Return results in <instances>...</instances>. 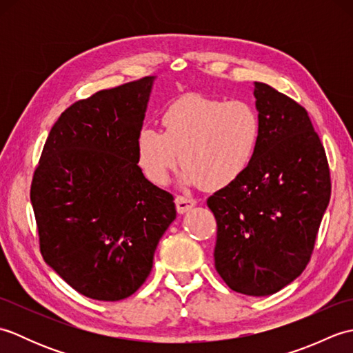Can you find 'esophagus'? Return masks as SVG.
Segmentation results:
<instances>
[{
  "label": "esophagus",
  "mask_w": 353,
  "mask_h": 353,
  "mask_svg": "<svg viewBox=\"0 0 353 353\" xmlns=\"http://www.w3.org/2000/svg\"><path fill=\"white\" fill-rule=\"evenodd\" d=\"M197 201L194 199L190 197H182V196H177L176 197V208H177V212L179 214H185L191 211V209L196 206Z\"/></svg>",
  "instance_id": "obj_1"
}]
</instances>
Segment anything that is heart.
I'll use <instances>...</instances> for the list:
<instances>
[{
  "mask_svg": "<svg viewBox=\"0 0 353 353\" xmlns=\"http://www.w3.org/2000/svg\"><path fill=\"white\" fill-rule=\"evenodd\" d=\"M163 132L144 125L137 161L150 182L163 185L181 161L183 185L221 190L236 182L256 156L262 124L253 104L190 94L162 115Z\"/></svg>",
  "mask_w": 353,
  "mask_h": 353,
  "instance_id": "b5f03b06",
  "label": "heart"
}]
</instances>
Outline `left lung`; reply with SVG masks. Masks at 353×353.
Instances as JSON below:
<instances>
[{"instance_id":"8db88e82","label":"left lung","mask_w":353,"mask_h":353,"mask_svg":"<svg viewBox=\"0 0 353 353\" xmlns=\"http://www.w3.org/2000/svg\"><path fill=\"white\" fill-rule=\"evenodd\" d=\"M253 95L262 124L256 156L208 206L216 220V272L229 288L259 297L287 287L308 264L331 177L308 112L259 81Z\"/></svg>"}]
</instances>
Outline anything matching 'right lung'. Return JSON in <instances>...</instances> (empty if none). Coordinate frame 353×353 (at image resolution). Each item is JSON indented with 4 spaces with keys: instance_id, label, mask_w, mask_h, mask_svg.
<instances>
[{
    "instance_id": "add662e5",
    "label": "right lung",
    "mask_w": 353,
    "mask_h": 353,
    "mask_svg": "<svg viewBox=\"0 0 353 353\" xmlns=\"http://www.w3.org/2000/svg\"><path fill=\"white\" fill-rule=\"evenodd\" d=\"M156 77L74 103L48 134L30 200L43 261L80 294L115 302L152 272L174 199L145 179L137 137Z\"/></svg>"
}]
</instances>
